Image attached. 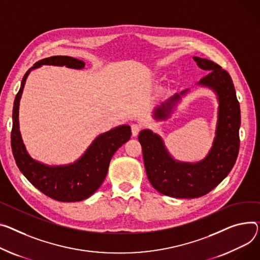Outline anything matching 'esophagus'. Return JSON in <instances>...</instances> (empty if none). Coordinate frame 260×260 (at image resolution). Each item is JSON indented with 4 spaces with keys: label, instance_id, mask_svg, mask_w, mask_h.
I'll return each instance as SVG.
<instances>
[{
    "label": "esophagus",
    "instance_id": "obj_1",
    "mask_svg": "<svg viewBox=\"0 0 260 260\" xmlns=\"http://www.w3.org/2000/svg\"><path fill=\"white\" fill-rule=\"evenodd\" d=\"M140 131H141V125L140 124H138V123H133L132 124V134H133L134 137L139 134Z\"/></svg>",
    "mask_w": 260,
    "mask_h": 260
}]
</instances>
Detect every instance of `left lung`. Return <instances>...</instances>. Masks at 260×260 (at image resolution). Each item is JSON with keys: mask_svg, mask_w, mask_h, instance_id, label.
Masks as SVG:
<instances>
[{"mask_svg": "<svg viewBox=\"0 0 260 260\" xmlns=\"http://www.w3.org/2000/svg\"><path fill=\"white\" fill-rule=\"evenodd\" d=\"M193 59L203 70L209 71L199 84L213 89L219 100L216 137L208 155L196 164L181 163L170 157L161 138L151 131L143 129L138 137L150 184L160 193L178 199H194L210 192L228 176L239 150L240 108L230 74L209 59ZM179 99L177 94L163 103L154 113L155 119H165L171 103Z\"/></svg>", "mask_w": 260, "mask_h": 260, "instance_id": "left-lung-1", "label": "left lung"}]
</instances>
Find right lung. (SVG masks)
Instances as JSON below:
<instances>
[{"label": "right lung", "instance_id": "add662e5", "mask_svg": "<svg viewBox=\"0 0 260 260\" xmlns=\"http://www.w3.org/2000/svg\"><path fill=\"white\" fill-rule=\"evenodd\" d=\"M42 64L82 69V60L70 56H51L34 63L23 77L12 112L11 148L15 163L26 179L47 197L59 202H78L88 199L105 181L116 150L131 139L129 125H121L97 137L82 157L73 164L51 167L33 160L28 154L19 129V106L24 85L32 69Z\"/></svg>", "mask_w": 260, "mask_h": 260}]
</instances>
